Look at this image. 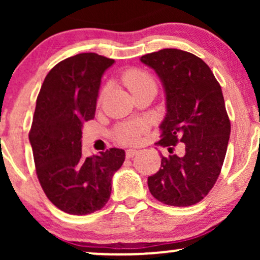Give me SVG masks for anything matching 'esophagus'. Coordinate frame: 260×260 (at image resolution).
Masks as SVG:
<instances>
[{"instance_id": "1", "label": "esophagus", "mask_w": 260, "mask_h": 260, "mask_svg": "<svg viewBox=\"0 0 260 260\" xmlns=\"http://www.w3.org/2000/svg\"><path fill=\"white\" fill-rule=\"evenodd\" d=\"M137 153H138V150H136V149H128V150L126 151L127 159H131V157H133Z\"/></svg>"}]
</instances>
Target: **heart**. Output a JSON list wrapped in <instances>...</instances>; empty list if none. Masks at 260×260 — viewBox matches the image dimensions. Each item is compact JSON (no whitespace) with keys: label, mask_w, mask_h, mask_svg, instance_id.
<instances>
[{"label":"heart","mask_w":260,"mask_h":260,"mask_svg":"<svg viewBox=\"0 0 260 260\" xmlns=\"http://www.w3.org/2000/svg\"><path fill=\"white\" fill-rule=\"evenodd\" d=\"M123 82L129 89L131 92H134L145 86H155L153 77L145 71L129 70L123 74ZM106 89H103L100 94V99L105 94ZM144 124L140 122H128V123L118 124L113 129V138L122 144H132L139 139L140 134L144 132Z\"/></svg>","instance_id":"obj_1"}]
</instances>
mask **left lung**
<instances>
[{
	"label": "left lung",
	"mask_w": 260,
	"mask_h": 260,
	"mask_svg": "<svg viewBox=\"0 0 260 260\" xmlns=\"http://www.w3.org/2000/svg\"><path fill=\"white\" fill-rule=\"evenodd\" d=\"M157 74L166 96V116L161 139L169 148L161 155V168L148 177L154 198L172 207L197 204L210 192L221 171L231 124L221 86L209 66L193 53L164 49L140 57ZM177 142L185 151H172Z\"/></svg>",
	"instance_id": "8db88e82"
}]
</instances>
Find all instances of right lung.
I'll list each match as a JSON object with an SVG mask.
<instances>
[{
    "instance_id": "obj_1",
    "label": "right lung",
    "mask_w": 260,
    "mask_h": 260,
    "mask_svg": "<svg viewBox=\"0 0 260 260\" xmlns=\"http://www.w3.org/2000/svg\"><path fill=\"white\" fill-rule=\"evenodd\" d=\"M113 63L92 52L66 58L47 73L38 95L29 140L39 182L50 202L72 215L105 207L126 156L117 148L82 153L83 123L94 118L101 77Z\"/></svg>"
}]
</instances>
